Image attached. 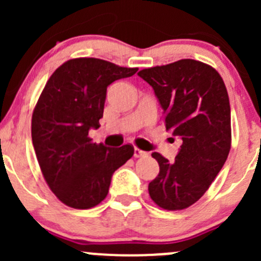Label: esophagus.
Returning a JSON list of instances; mask_svg holds the SVG:
<instances>
[{
	"label": "esophagus",
	"instance_id": "1",
	"mask_svg": "<svg viewBox=\"0 0 261 261\" xmlns=\"http://www.w3.org/2000/svg\"><path fill=\"white\" fill-rule=\"evenodd\" d=\"M146 155H147V152L143 151V150H140L139 147H135V149H134V156H135V158L146 156Z\"/></svg>",
	"mask_w": 261,
	"mask_h": 261
}]
</instances>
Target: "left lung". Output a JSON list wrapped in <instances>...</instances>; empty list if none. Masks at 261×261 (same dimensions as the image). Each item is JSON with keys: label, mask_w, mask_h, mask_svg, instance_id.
Here are the masks:
<instances>
[{"label": "left lung", "mask_w": 261, "mask_h": 261, "mask_svg": "<svg viewBox=\"0 0 261 261\" xmlns=\"http://www.w3.org/2000/svg\"><path fill=\"white\" fill-rule=\"evenodd\" d=\"M138 74L154 89L167 130L183 141L174 162L151 154L160 170L149 183V194L168 211L188 208L206 193L230 152L227 89L215 68L193 59L146 68Z\"/></svg>", "instance_id": "8db88e82"}]
</instances>
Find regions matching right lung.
Here are the masks:
<instances>
[{
    "instance_id": "add662e5",
    "label": "right lung",
    "mask_w": 261,
    "mask_h": 261,
    "mask_svg": "<svg viewBox=\"0 0 261 261\" xmlns=\"http://www.w3.org/2000/svg\"><path fill=\"white\" fill-rule=\"evenodd\" d=\"M138 68L97 58L63 63L46 82L31 118V138L46 184L62 203L88 210L106 198L112 174L134 155V146L92 143L99 127L107 87Z\"/></svg>"
}]
</instances>
